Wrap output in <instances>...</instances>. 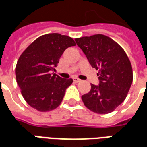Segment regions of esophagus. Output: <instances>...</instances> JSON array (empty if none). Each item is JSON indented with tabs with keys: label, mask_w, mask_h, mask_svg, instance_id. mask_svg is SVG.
Returning <instances> with one entry per match:
<instances>
[{
	"label": "esophagus",
	"mask_w": 147,
	"mask_h": 147,
	"mask_svg": "<svg viewBox=\"0 0 147 147\" xmlns=\"http://www.w3.org/2000/svg\"><path fill=\"white\" fill-rule=\"evenodd\" d=\"M73 80H74V82H75V83H80V82H81V80L78 79V78H74Z\"/></svg>",
	"instance_id": "esophagus-1"
}]
</instances>
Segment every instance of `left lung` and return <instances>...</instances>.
Listing matches in <instances>:
<instances>
[{"label":"left lung","mask_w":147,"mask_h":147,"mask_svg":"<svg viewBox=\"0 0 147 147\" xmlns=\"http://www.w3.org/2000/svg\"><path fill=\"white\" fill-rule=\"evenodd\" d=\"M92 67L98 70L99 86L91 84L82 96L84 105L94 113L107 114L125 100L133 80L131 64L123 48L103 34L76 38Z\"/></svg>","instance_id":"8db88e82"}]
</instances>
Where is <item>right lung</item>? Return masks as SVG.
I'll list each match as a JSON object with an SVG mask.
<instances>
[{
	"label": "right lung",
	"mask_w": 147,
	"mask_h": 147,
	"mask_svg": "<svg viewBox=\"0 0 147 147\" xmlns=\"http://www.w3.org/2000/svg\"><path fill=\"white\" fill-rule=\"evenodd\" d=\"M76 45L71 37L47 34L34 40L20 55L16 66V82L28 105L40 112L57 108L72 79L52 75L64 51Z\"/></svg>",
	"instance_id": "add662e5"
}]
</instances>
